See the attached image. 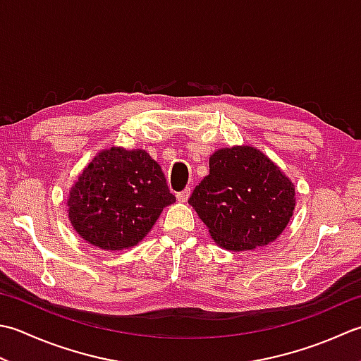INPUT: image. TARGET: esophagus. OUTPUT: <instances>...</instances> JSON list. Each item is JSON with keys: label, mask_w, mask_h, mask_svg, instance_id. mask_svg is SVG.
I'll use <instances>...</instances> for the list:
<instances>
[{"label": "esophagus", "mask_w": 361, "mask_h": 361, "mask_svg": "<svg viewBox=\"0 0 361 361\" xmlns=\"http://www.w3.org/2000/svg\"><path fill=\"white\" fill-rule=\"evenodd\" d=\"M189 195H190V188H186L185 190H181V192L176 194V200L181 202V203H185V202H188Z\"/></svg>", "instance_id": "1"}]
</instances>
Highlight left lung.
<instances>
[{
  "label": "left lung",
  "instance_id": "obj_1",
  "mask_svg": "<svg viewBox=\"0 0 361 361\" xmlns=\"http://www.w3.org/2000/svg\"><path fill=\"white\" fill-rule=\"evenodd\" d=\"M294 185L253 147L222 148L209 173L188 200L214 241L227 250L263 247L280 236L293 216Z\"/></svg>",
  "mask_w": 361,
  "mask_h": 361
}]
</instances>
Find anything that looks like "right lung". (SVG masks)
I'll list each match as a JSON object with an SVG mask.
<instances>
[{
    "label": "right lung",
    "mask_w": 361,
    "mask_h": 361,
    "mask_svg": "<svg viewBox=\"0 0 361 361\" xmlns=\"http://www.w3.org/2000/svg\"><path fill=\"white\" fill-rule=\"evenodd\" d=\"M175 202L157 161L144 150L112 147L84 169L68 197L78 235L103 250L136 245Z\"/></svg>",
    "instance_id": "add662e5"
}]
</instances>
